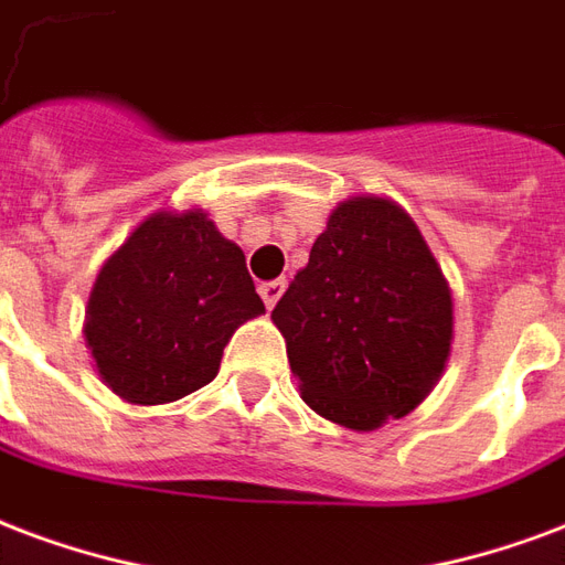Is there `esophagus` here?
Returning <instances> with one entry per match:
<instances>
[{
	"label": "esophagus",
	"instance_id": "1",
	"mask_svg": "<svg viewBox=\"0 0 565 565\" xmlns=\"http://www.w3.org/2000/svg\"><path fill=\"white\" fill-rule=\"evenodd\" d=\"M282 291H286V279H270V282H262V286H258V295H262L267 309L277 307V300L282 298Z\"/></svg>",
	"mask_w": 565,
	"mask_h": 565
}]
</instances>
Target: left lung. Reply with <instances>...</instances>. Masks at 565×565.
Wrapping results in <instances>:
<instances>
[{
	"mask_svg": "<svg viewBox=\"0 0 565 565\" xmlns=\"http://www.w3.org/2000/svg\"><path fill=\"white\" fill-rule=\"evenodd\" d=\"M270 318L303 402L354 431L417 408L452 339L438 262L414 220L375 196L348 199L330 214Z\"/></svg>",
	"mask_w": 565,
	"mask_h": 565,
	"instance_id": "8db88e82",
	"label": "left lung"
}]
</instances>
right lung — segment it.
<instances>
[{
    "mask_svg": "<svg viewBox=\"0 0 565 565\" xmlns=\"http://www.w3.org/2000/svg\"><path fill=\"white\" fill-rule=\"evenodd\" d=\"M262 312L241 247L202 211H160L100 267L86 339L113 393L163 405L214 381L232 333Z\"/></svg>",
    "mask_w": 565,
    "mask_h": 565,
    "instance_id": "add662e5",
    "label": "right lung"
}]
</instances>
